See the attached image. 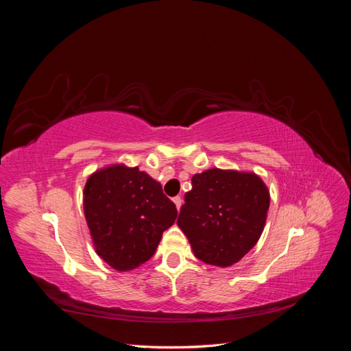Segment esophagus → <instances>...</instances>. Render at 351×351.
I'll return each mask as SVG.
<instances>
[{"mask_svg": "<svg viewBox=\"0 0 351 351\" xmlns=\"http://www.w3.org/2000/svg\"><path fill=\"white\" fill-rule=\"evenodd\" d=\"M173 202H174L177 210H180V208H182V205H183V199L180 196H176V197H173Z\"/></svg>", "mask_w": 351, "mask_h": 351, "instance_id": "esophagus-1", "label": "esophagus"}]
</instances>
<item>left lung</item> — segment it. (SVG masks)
Wrapping results in <instances>:
<instances>
[{
  "label": "left lung",
  "mask_w": 351,
  "mask_h": 351,
  "mask_svg": "<svg viewBox=\"0 0 351 351\" xmlns=\"http://www.w3.org/2000/svg\"><path fill=\"white\" fill-rule=\"evenodd\" d=\"M269 199L268 187L254 173L206 169L192 177L177 226L197 259L230 267L258 243Z\"/></svg>",
  "instance_id": "obj_1"
}]
</instances>
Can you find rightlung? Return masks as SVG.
Wrapping results in <instances>:
<instances>
[{"instance_id": "add662e5", "label": "right lung", "mask_w": 351, "mask_h": 351, "mask_svg": "<svg viewBox=\"0 0 351 351\" xmlns=\"http://www.w3.org/2000/svg\"><path fill=\"white\" fill-rule=\"evenodd\" d=\"M83 209L95 250L120 272L149 261L177 218L161 184L139 167L124 164L105 167L88 178Z\"/></svg>"}]
</instances>
